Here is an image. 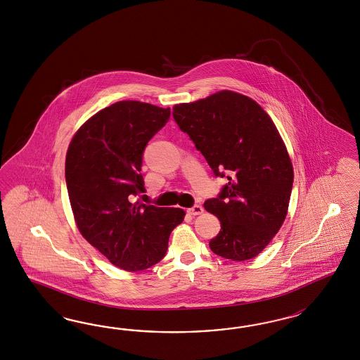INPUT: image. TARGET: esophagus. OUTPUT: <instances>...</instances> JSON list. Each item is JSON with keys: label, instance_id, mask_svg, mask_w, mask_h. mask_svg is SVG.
Wrapping results in <instances>:
<instances>
[{"label": "esophagus", "instance_id": "esophagus-1", "mask_svg": "<svg viewBox=\"0 0 360 360\" xmlns=\"http://www.w3.org/2000/svg\"><path fill=\"white\" fill-rule=\"evenodd\" d=\"M188 211V214H191V215H200V214H203V207L202 206H193L191 208H188L187 210Z\"/></svg>", "mask_w": 360, "mask_h": 360}]
</instances>
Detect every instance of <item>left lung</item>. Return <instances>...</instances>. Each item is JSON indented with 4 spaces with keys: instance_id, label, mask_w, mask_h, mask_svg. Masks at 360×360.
<instances>
[{
    "instance_id": "1",
    "label": "left lung",
    "mask_w": 360,
    "mask_h": 360,
    "mask_svg": "<svg viewBox=\"0 0 360 360\" xmlns=\"http://www.w3.org/2000/svg\"><path fill=\"white\" fill-rule=\"evenodd\" d=\"M173 116L215 175L229 179L205 202L221 226L211 251L232 262L256 257L283 226L295 178L274 122L255 100L229 89L176 104Z\"/></svg>"
}]
</instances>
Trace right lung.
Masks as SVG:
<instances>
[{"instance_id": "1", "label": "right lung", "mask_w": 360, "mask_h": 360, "mask_svg": "<svg viewBox=\"0 0 360 360\" xmlns=\"http://www.w3.org/2000/svg\"><path fill=\"white\" fill-rule=\"evenodd\" d=\"M169 117L170 108L117 101L77 129L65 154V184L77 229L128 272L161 262L172 231L185 219L182 208L131 202L145 190L143 149Z\"/></svg>"}]
</instances>
